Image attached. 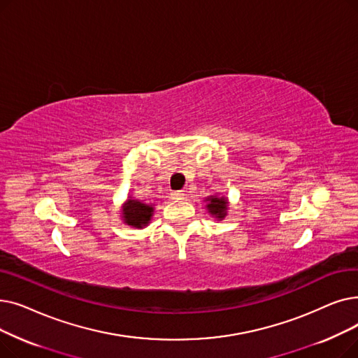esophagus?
<instances>
[{
  "mask_svg": "<svg viewBox=\"0 0 358 358\" xmlns=\"http://www.w3.org/2000/svg\"><path fill=\"white\" fill-rule=\"evenodd\" d=\"M183 191H173L172 194H170V196H172L173 199H182L183 198Z\"/></svg>",
  "mask_w": 358,
  "mask_h": 358,
  "instance_id": "obj_1",
  "label": "esophagus"
}]
</instances>
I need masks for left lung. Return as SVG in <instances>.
Returning <instances> with one entry per match:
<instances>
[{"mask_svg": "<svg viewBox=\"0 0 358 358\" xmlns=\"http://www.w3.org/2000/svg\"><path fill=\"white\" fill-rule=\"evenodd\" d=\"M207 201V210L208 213L217 218V220H223L227 215V199L224 196H208L206 198Z\"/></svg>", "mask_w": 358, "mask_h": 358, "instance_id": "left-lung-1", "label": "left lung"}]
</instances>
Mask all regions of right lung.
<instances>
[{
    "instance_id": "obj_1",
    "label": "right lung",
    "mask_w": 358,
    "mask_h": 358,
    "mask_svg": "<svg viewBox=\"0 0 358 358\" xmlns=\"http://www.w3.org/2000/svg\"><path fill=\"white\" fill-rule=\"evenodd\" d=\"M152 213H155L152 206H147L138 199H128L124 203L122 218L125 224L135 229H143L150 223Z\"/></svg>"
}]
</instances>
